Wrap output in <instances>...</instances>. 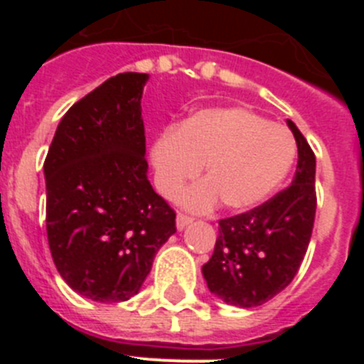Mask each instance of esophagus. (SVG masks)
I'll return each mask as SVG.
<instances>
[{"mask_svg":"<svg viewBox=\"0 0 364 364\" xmlns=\"http://www.w3.org/2000/svg\"><path fill=\"white\" fill-rule=\"evenodd\" d=\"M191 222H193V217H189V215L186 213L176 215V228H178V230H184V228L188 226V224H191Z\"/></svg>","mask_w":364,"mask_h":364,"instance_id":"34e87169","label":"esophagus"}]
</instances>
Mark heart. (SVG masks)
<instances>
[{"label": "heart", "instance_id": "b5f03b06", "mask_svg": "<svg viewBox=\"0 0 364 364\" xmlns=\"http://www.w3.org/2000/svg\"><path fill=\"white\" fill-rule=\"evenodd\" d=\"M295 159L290 131L244 107L204 109L180 127H167L151 147L156 188L173 197L205 164L208 182L182 193L180 200L205 210L222 198L230 210L260 204L279 188Z\"/></svg>", "mask_w": 364, "mask_h": 364}]
</instances>
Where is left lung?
I'll return each mask as SVG.
<instances>
[{"instance_id": "8db88e82", "label": "left lung", "mask_w": 364, "mask_h": 364, "mask_svg": "<svg viewBox=\"0 0 364 364\" xmlns=\"http://www.w3.org/2000/svg\"><path fill=\"white\" fill-rule=\"evenodd\" d=\"M297 169L291 186L246 213L218 220V237L202 273L211 294L240 308L260 306L294 281L314 230L315 154L294 122Z\"/></svg>"}]
</instances>
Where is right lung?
<instances>
[{
    "mask_svg": "<svg viewBox=\"0 0 364 364\" xmlns=\"http://www.w3.org/2000/svg\"><path fill=\"white\" fill-rule=\"evenodd\" d=\"M147 74L122 73L78 100L43 164L47 239L63 281L96 302L127 301L176 231L147 180L142 120Z\"/></svg>",
    "mask_w": 364,
    "mask_h": 364,
    "instance_id": "right-lung-1",
    "label": "right lung"
}]
</instances>
